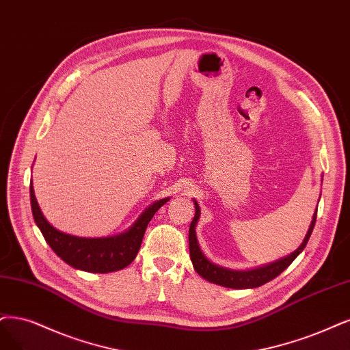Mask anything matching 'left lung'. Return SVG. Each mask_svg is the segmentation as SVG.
<instances>
[{"instance_id":"8db88e82","label":"left lung","mask_w":350,"mask_h":350,"mask_svg":"<svg viewBox=\"0 0 350 350\" xmlns=\"http://www.w3.org/2000/svg\"><path fill=\"white\" fill-rule=\"evenodd\" d=\"M193 203H195L196 213H195V217H193V221L190 224V229H189V250H190V260L193 262V267H195L196 273L200 277L208 280L209 282H213V284H217V286L228 287V288H235V290L260 287V286H264L265 282L278 277L282 271L286 269L306 248L308 238L313 232V228L316 224V215H317V208H316V212L312 217V224H310V226H308V230H307V234H306L301 245L293 254L281 258V260H278L275 262H271V264L258 267V268L230 269V268L212 262L200 250V245H199V241L196 237V225H198V221L200 217V208H199L196 200H193Z\"/></svg>"}]
</instances>
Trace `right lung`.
I'll return each instance as SVG.
<instances>
[{
    "instance_id": "obj_1",
    "label": "right lung",
    "mask_w": 350,
    "mask_h": 350,
    "mask_svg": "<svg viewBox=\"0 0 350 350\" xmlns=\"http://www.w3.org/2000/svg\"><path fill=\"white\" fill-rule=\"evenodd\" d=\"M30 200L34 222L57 256L76 269H82L86 273L105 274L112 273V271H120L135 260L147 225L154 213L170 200V198H164L150 204L122 234L105 238L75 237L64 234L53 225H50L37 203L33 182L30 183Z\"/></svg>"
}]
</instances>
